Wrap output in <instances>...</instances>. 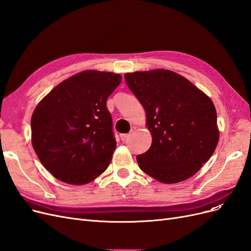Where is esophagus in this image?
Returning a JSON list of instances; mask_svg holds the SVG:
<instances>
[{"label":"esophagus","mask_w":251,"mask_h":251,"mask_svg":"<svg viewBox=\"0 0 251 251\" xmlns=\"http://www.w3.org/2000/svg\"><path fill=\"white\" fill-rule=\"evenodd\" d=\"M128 136H130V134H121L120 135V139H121V141H126L127 138H128Z\"/></svg>","instance_id":"obj_1"}]
</instances>
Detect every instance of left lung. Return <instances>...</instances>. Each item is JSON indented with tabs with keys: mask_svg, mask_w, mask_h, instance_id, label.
Listing matches in <instances>:
<instances>
[{
	"mask_svg": "<svg viewBox=\"0 0 251 251\" xmlns=\"http://www.w3.org/2000/svg\"><path fill=\"white\" fill-rule=\"evenodd\" d=\"M146 110L151 148L137 156L139 168L162 183L191 178L209 160L219 141L210 98L185 77L156 69L125 74Z\"/></svg>",
	"mask_w": 251,
	"mask_h": 251,
	"instance_id": "8db88e82",
	"label": "left lung"
}]
</instances>
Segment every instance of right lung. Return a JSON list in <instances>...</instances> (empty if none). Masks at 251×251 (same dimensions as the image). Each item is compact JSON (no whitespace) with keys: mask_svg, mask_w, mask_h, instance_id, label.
Returning <instances> with one entry per match:
<instances>
[{"mask_svg":"<svg viewBox=\"0 0 251 251\" xmlns=\"http://www.w3.org/2000/svg\"><path fill=\"white\" fill-rule=\"evenodd\" d=\"M121 75L83 71L44 97L31 118L32 147L56 179L81 185L100 176L116 148L108 97Z\"/></svg>","mask_w":251,"mask_h":251,"instance_id":"obj_1","label":"right lung"}]
</instances>
